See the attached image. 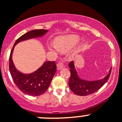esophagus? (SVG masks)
Instances as JSON below:
<instances>
[{"mask_svg":"<svg viewBox=\"0 0 122 122\" xmlns=\"http://www.w3.org/2000/svg\"><path fill=\"white\" fill-rule=\"evenodd\" d=\"M64 67V64L62 61H59L58 63L57 64V69L58 70H61L62 68Z\"/></svg>","mask_w":122,"mask_h":122,"instance_id":"obj_1","label":"esophagus"}]
</instances>
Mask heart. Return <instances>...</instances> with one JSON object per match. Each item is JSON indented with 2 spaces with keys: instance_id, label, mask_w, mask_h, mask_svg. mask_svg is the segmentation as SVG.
<instances>
[{
  "instance_id": "1",
  "label": "heart",
  "mask_w": 122,
  "mask_h": 122,
  "mask_svg": "<svg viewBox=\"0 0 122 122\" xmlns=\"http://www.w3.org/2000/svg\"><path fill=\"white\" fill-rule=\"evenodd\" d=\"M79 41V38L75 35H68L61 37L55 42V45L53 46L54 51H61L62 52L69 51L73 46L76 44Z\"/></svg>"
}]
</instances>
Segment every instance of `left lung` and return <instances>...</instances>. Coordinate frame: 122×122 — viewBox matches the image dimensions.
<instances>
[{"label":"left lung","mask_w":122,"mask_h":122,"mask_svg":"<svg viewBox=\"0 0 122 122\" xmlns=\"http://www.w3.org/2000/svg\"><path fill=\"white\" fill-rule=\"evenodd\" d=\"M69 67L70 69V77L69 81V87L75 94L78 96H87L97 92L108 80L111 71V69H110L109 73L103 79L94 81H88L81 79L78 76L76 70L75 69L73 61H71L69 63Z\"/></svg>","instance_id":"obj_1"}]
</instances>
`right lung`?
<instances>
[{
	"instance_id": "1",
	"label": "right lung",
	"mask_w": 122,
	"mask_h": 122,
	"mask_svg": "<svg viewBox=\"0 0 122 122\" xmlns=\"http://www.w3.org/2000/svg\"><path fill=\"white\" fill-rule=\"evenodd\" d=\"M45 29H35L21 35L15 42L9 59V68L14 82L23 93L30 96H40L46 92L49 87L53 76L56 71L55 61L44 62L40 68L30 74L20 72L15 67L12 60V53L14 46L19 42L30 38L41 37L47 32Z\"/></svg>"
}]
</instances>
